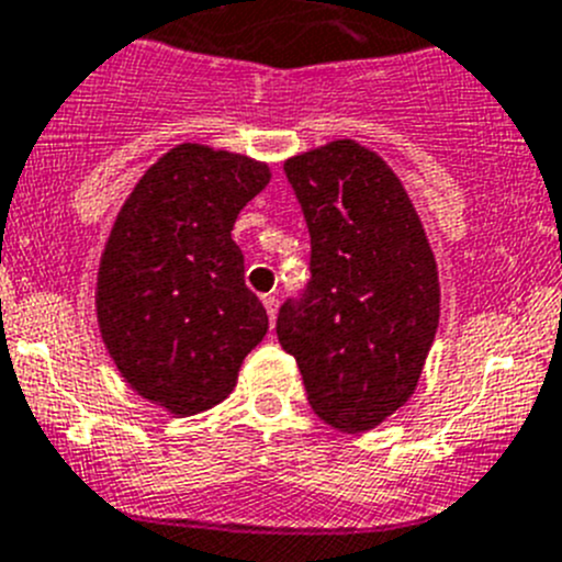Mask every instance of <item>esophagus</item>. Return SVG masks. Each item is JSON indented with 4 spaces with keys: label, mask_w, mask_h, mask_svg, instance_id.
<instances>
[{
    "label": "esophagus",
    "mask_w": 562,
    "mask_h": 562,
    "mask_svg": "<svg viewBox=\"0 0 562 562\" xmlns=\"http://www.w3.org/2000/svg\"><path fill=\"white\" fill-rule=\"evenodd\" d=\"M263 305H266V313H269V318H271V322H274L277 305H280V299H277L274 293H266V296H263Z\"/></svg>",
    "instance_id": "34e87169"
}]
</instances>
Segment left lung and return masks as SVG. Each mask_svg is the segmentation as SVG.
<instances>
[{
    "label": "left lung",
    "instance_id": "8db88e82",
    "mask_svg": "<svg viewBox=\"0 0 562 562\" xmlns=\"http://www.w3.org/2000/svg\"><path fill=\"white\" fill-rule=\"evenodd\" d=\"M311 233V280L277 316L307 402L366 432L413 396L440 313L438 269L400 177L355 140L285 160Z\"/></svg>",
    "mask_w": 562,
    "mask_h": 562
}]
</instances>
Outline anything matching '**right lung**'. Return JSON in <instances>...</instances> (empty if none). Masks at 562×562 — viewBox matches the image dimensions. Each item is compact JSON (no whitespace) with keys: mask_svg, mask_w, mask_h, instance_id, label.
<instances>
[{"mask_svg":"<svg viewBox=\"0 0 562 562\" xmlns=\"http://www.w3.org/2000/svg\"><path fill=\"white\" fill-rule=\"evenodd\" d=\"M269 180L266 162L180 144L140 177L110 229L99 333L124 380L175 416L227 400L269 329L233 240L235 218Z\"/></svg>","mask_w":562,"mask_h":562,"instance_id":"obj_1","label":"right lung"}]
</instances>
